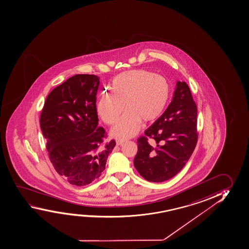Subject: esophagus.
<instances>
[{
    "label": "esophagus",
    "mask_w": 249,
    "mask_h": 249,
    "mask_svg": "<svg viewBox=\"0 0 249 249\" xmlns=\"http://www.w3.org/2000/svg\"><path fill=\"white\" fill-rule=\"evenodd\" d=\"M124 142H125L124 139H118V140L116 141V143H117V145H122Z\"/></svg>",
    "instance_id": "esophagus-1"
}]
</instances>
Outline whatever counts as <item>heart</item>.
Instances as JSON below:
<instances>
[{
  "mask_svg": "<svg viewBox=\"0 0 249 249\" xmlns=\"http://www.w3.org/2000/svg\"><path fill=\"white\" fill-rule=\"evenodd\" d=\"M170 88L167 80L147 70L127 71L114 80L112 96L107 94L98 104V113L107 124L117 122L111 130L113 137L128 138L138 133L142 121L158 119L167 107Z\"/></svg>",
  "mask_w": 249,
  "mask_h": 249,
  "instance_id": "1",
  "label": "heart"
}]
</instances>
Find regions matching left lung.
Here are the masks:
<instances>
[{"mask_svg":"<svg viewBox=\"0 0 249 249\" xmlns=\"http://www.w3.org/2000/svg\"><path fill=\"white\" fill-rule=\"evenodd\" d=\"M197 113L189 87L177 82L166 111L138 138L134 166L142 177L163 182L181 170L197 144ZM148 138L154 139L155 145L149 144Z\"/></svg>","mask_w":249,"mask_h":249,"instance_id":"left-lung-1","label":"left lung"}]
</instances>
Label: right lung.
Here are the masks:
<instances>
[{
	"mask_svg": "<svg viewBox=\"0 0 249 249\" xmlns=\"http://www.w3.org/2000/svg\"><path fill=\"white\" fill-rule=\"evenodd\" d=\"M99 85L97 75L75 74L49 93L41 112L50 160L74 186H86L99 178L116 145L111 140L101 147L107 133L98 126Z\"/></svg>",
	"mask_w": 249,
	"mask_h": 249,
	"instance_id": "1",
	"label": "right lung"
}]
</instances>
